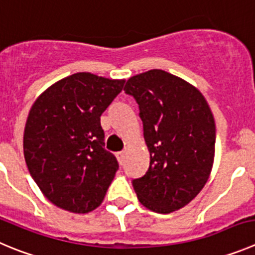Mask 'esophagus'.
Returning <instances> with one entry per match:
<instances>
[{
    "mask_svg": "<svg viewBox=\"0 0 255 255\" xmlns=\"http://www.w3.org/2000/svg\"><path fill=\"white\" fill-rule=\"evenodd\" d=\"M125 155H126V151H119L118 153V159H119V162H120V164H124Z\"/></svg>",
    "mask_w": 255,
    "mask_h": 255,
    "instance_id": "1",
    "label": "esophagus"
}]
</instances>
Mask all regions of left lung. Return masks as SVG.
<instances>
[{
    "label": "left lung",
    "instance_id": "left-lung-1",
    "mask_svg": "<svg viewBox=\"0 0 255 255\" xmlns=\"http://www.w3.org/2000/svg\"><path fill=\"white\" fill-rule=\"evenodd\" d=\"M143 121L150 153L146 173L132 179L146 209L169 214L186 206L204 188L214 163L216 129L202 93L183 79L151 69L128 79Z\"/></svg>",
    "mask_w": 255,
    "mask_h": 255
}]
</instances>
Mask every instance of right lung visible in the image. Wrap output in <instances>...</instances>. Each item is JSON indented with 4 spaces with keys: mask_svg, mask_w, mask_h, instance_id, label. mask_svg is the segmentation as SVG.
Returning a JSON list of instances; mask_svg holds the SVG:
<instances>
[{
    "mask_svg": "<svg viewBox=\"0 0 255 255\" xmlns=\"http://www.w3.org/2000/svg\"><path fill=\"white\" fill-rule=\"evenodd\" d=\"M124 83L82 72L50 86L32 105L24 132L25 160L55 206L86 214L104 201L119 163L104 148L101 115Z\"/></svg>",
    "mask_w": 255,
    "mask_h": 255,
    "instance_id": "right-lung-1",
    "label": "right lung"
}]
</instances>
